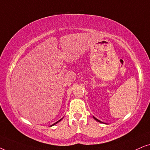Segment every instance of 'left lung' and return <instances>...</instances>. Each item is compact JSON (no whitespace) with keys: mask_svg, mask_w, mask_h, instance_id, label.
Segmentation results:
<instances>
[{"mask_svg":"<svg viewBox=\"0 0 150 150\" xmlns=\"http://www.w3.org/2000/svg\"><path fill=\"white\" fill-rule=\"evenodd\" d=\"M93 118H94V119H95V120H96V121H98V122H100V120H98V119H96V117H93Z\"/></svg>","mask_w":150,"mask_h":150,"instance_id":"left-lung-1","label":"left lung"}]
</instances>
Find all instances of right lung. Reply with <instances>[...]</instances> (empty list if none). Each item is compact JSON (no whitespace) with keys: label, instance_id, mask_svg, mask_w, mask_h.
I'll return each mask as SVG.
<instances>
[{"label":"right lung","instance_id":"add662e5","mask_svg":"<svg viewBox=\"0 0 150 150\" xmlns=\"http://www.w3.org/2000/svg\"><path fill=\"white\" fill-rule=\"evenodd\" d=\"M61 120H62V119H61V120H59V121H61ZM59 121H58V122H56V123H54V124H52V126H53V125H54V124H57V123H58V122H59Z\"/></svg>","mask_w":150,"mask_h":150}]
</instances>
